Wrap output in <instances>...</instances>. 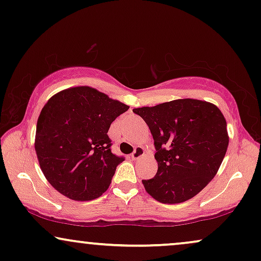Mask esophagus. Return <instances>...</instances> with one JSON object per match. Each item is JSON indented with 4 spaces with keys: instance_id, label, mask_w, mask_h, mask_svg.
<instances>
[{
    "instance_id": "esophagus-1",
    "label": "esophagus",
    "mask_w": 261,
    "mask_h": 261,
    "mask_svg": "<svg viewBox=\"0 0 261 261\" xmlns=\"http://www.w3.org/2000/svg\"><path fill=\"white\" fill-rule=\"evenodd\" d=\"M144 154H145V150H144L143 147H140V146L135 147L134 152H133V153H132V160H133V161L140 160V158L143 157Z\"/></svg>"
}]
</instances>
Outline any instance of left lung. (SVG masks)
Returning a JSON list of instances; mask_svg holds the SVG:
<instances>
[{
    "label": "left lung",
    "mask_w": 261,
    "mask_h": 261,
    "mask_svg": "<svg viewBox=\"0 0 261 261\" xmlns=\"http://www.w3.org/2000/svg\"><path fill=\"white\" fill-rule=\"evenodd\" d=\"M154 140L157 174L143 180L152 198L178 204L202 191L217 174L229 144L221 110L204 100L176 99L133 109Z\"/></svg>",
    "instance_id": "8db88e82"
}]
</instances>
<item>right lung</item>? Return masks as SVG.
<instances>
[{
  "label": "right lung",
  "instance_id": "obj_1",
  "mask_svg": "<svg viewBox=\"0 0 261 261\" xmlns=\"http://www.w3.org/2000/svg\"><path fill=\"white\" fill-rule=\"evenodd\" d=\"M128 106L89 86L56 93L40 111L35 147L44 176L77 201L100 197L124 161L111 152L110 124Z\"/></svg>",
  "mask_w": 261,
  "mask_h": 261
}]
</instances>
